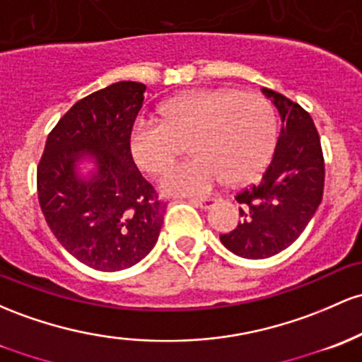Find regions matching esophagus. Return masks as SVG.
<instances>
[{
  "instance_id": "esophagus-1",
  "label": "esophagus",
  "mask_w": 362,
  "mask_h": 362,
  "mask_svg": "<svg viewBox=\"0 0 362 362\" xmlns=\"http://www.w3.org/2000/svg\"><path fill=\"white\" fill-rule=\"evenodd\" d=\"M190 202H192L194 206H199L202 209H208L216 202V199H214V197H201V199L199 197H194V199H190Z\"/></svg>"
}]
</instances>
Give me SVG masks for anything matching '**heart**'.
I'll list each match as a JSON object with an SVG mask.
<instances>
[{
	"mask_svg": "<svg viewBox=\"0 0 362 362\" xmlns=\"http://www.w3.org/2000/svg\"><path fill=\"white\" fill-rule=\"evenodd\" d=\"M163 122L141 118L130 132L134 160L148 173H160L190 142L196 158L178 163L161 177L170 194H206L225 180L251 182L263 173L276 146L278 125L272 103L256 93L197 89L170 99Z\"/></svg>",
	"mask_w": 362,
	"mask_h": 362,
	"instance_id": "heart-1",
	"label": "heart"
}]
</instances>
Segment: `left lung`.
I'll use <instances>...</instances> for the list:
<instances>
[{"instance_id":"8db88e82","label":"left lung","mask_w":362,"mask_h":362,"mask_svg":"<svg viewBox=\"0 0 362 362\" xmlns=\"http://www.w3.org/2000/svg\"><path fill=\"white\" fill-rule=\"evenodd\" d=\"M263 93L281 117L275 153L263 178L237 192L242 220L220 235L228 251L247 259L287 249L313 218L325 187L323 149L311 115L284 94Z\"/></svg>"}]
</instances>
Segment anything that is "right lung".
<instances>
[{
  "label": "right lung",
  "mask_w": 362,
  "mask_h": 362,
  "mask_svg": "<svg viewBox=\"0 0 362 362\" xmlns=\"http://www.w3.org/2000/svg\"><path fill=\"white\" fill-rule=\"evenodd\" d=\"M146 86L123 81L89 94L59 118L37 165V199L57 240L99 272L134 266L156 244L166 202L142 177L130 151V132ZM97 156L100 172L87 185L74 161Z\"/></svg>",
  "instance_id": "add662e5"
}]
</instances>
